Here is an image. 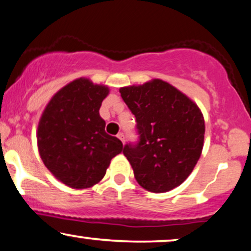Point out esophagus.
<instances>
[{
  "instance_id": "1",
  "label": "esophagus",
  "mask_w": 251,
  "mask_h": 251,
  "mask_svg": "<svg viewBox=\"0 0 251 251\" xmlns=\"http://www.w3.org/2000/svg\"><path fill=\"white\" fill-rule=\"evenodd\" d=\"M117 138H119V140L122 142L123 144H125V135H123V132H119V134H117Z\"/></svg>"
}]
</instances>
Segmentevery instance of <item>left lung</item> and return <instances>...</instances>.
<instances>
[{"mask_svg":"<svg viewBox=\"0 0 251 251\" xmlns=\"http://www.w3.org/2000/svg\"><path fill=\"white\" fill-rule=\"evenodd\" d=\"M120 93L136 117L140 135L137 143L123 148L136 180L153 193L179 186L202 151L205 121L199 107L160 79L122 87Z\"/></svg>","mask_w":251,"mask_h":251,"instance_id":"1","label":"left lung"}]
</instances>
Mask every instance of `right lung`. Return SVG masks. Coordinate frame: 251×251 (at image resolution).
Listing matches in <instances>:
<instances>
[{"instance_id":"1","label":"right lung","mask_w":251,"mask_h":251,"mask_svg":"<svg viewBox=\"0 0 251 251\" xmlns=\"http://www.w3.org/2000/svg\"><path fill=\"white\" fill-rule=\"evenodd\" d=\"M109 88L80 78L53 95L40 117L37 143L40 158L58 180L88 188L106 175L123 144L104 131L99 110Z\"/></svg>"}]
</instances>
